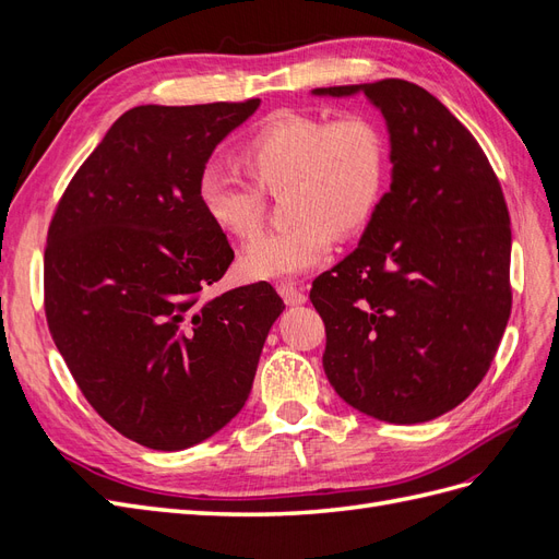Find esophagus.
Instances as JSON below:
<instances>
[{
    "label": "esophagus",
    "instance_id": "34e87169",
    "mask_svg": "<svg viewBox=\"0 0 559 559\" xmlns=\"http://www.w3.org/2000/svg\"><path fill=\"white\" fill-rule=\"evenodd\" d=\"M277 292L284 298L286 306H302V302L308 300L306 292H302L300 286H296V284H280Z\"/></svg>",
    "mask_w": 559,
    "mask_h": 559
}]
</instances>
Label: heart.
Here are the masks:
<instances>
[{
    "mask_svg": "<svg viewBox=\"0 0 559 559\" xmlns=\"http://www.w3.org/2000/svg\"><path fill=\"white\" fill-rule=\"evenodd\" d=\"M242 163L257 183L224 165H207L198 202L230 238L259 230L263 193L284 190L289 226L249 242L240 257L247 280H286L329 259L335 230L359 233L376 214L386 181V142L364 114L321 118L296 111L267 116L242 146Z\"/></svg>",
    "mask_w": 559,
    "mask_h": 559,
    "instance_id": "1",
    "label": "heart"
}]
</instances>
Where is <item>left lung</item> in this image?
I'll use <instances>...</instances> for the list:
<instances>
[{
    "label": "left lung",
    "instance_id": "left-lung-1",
    "mask_svg": "<svg viewBox=\"0 0 559 559\" xmlns=\"http://www.w3.org/2000/svg\"><path fill=\"white\" fill-rule=\"evenodd\" d=\"M359 93L384 118L392 183L310 300L337 396L417 425L460 405L495 359L511 317V218L480 144L441 99L403 79L312 91Z\"/></svg>",
    "mask_w": 559,
    "mask_h": 559
}]
</instances>
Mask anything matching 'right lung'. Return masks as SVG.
Here are the masks:
<instances>
[{
    "instance_id": "obj_1",
    "label": "right lung",
    "mask_w": 559,
    "mask_h": 559,
    "mask_svg": "<svg viewBox=\"0 0 559 559\" xmlns=\"http://www.w3.org/2000/svg\"><path fill=\"white\" fill-rule=\"evenodd\" d=\"M261 99L126 111L48 228L50 335L97 415L151 450H186L242 411L284 302L267 282L202 300L233 249L198 202L216 144Z\"/></svg>"
}]
</instances>
